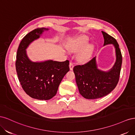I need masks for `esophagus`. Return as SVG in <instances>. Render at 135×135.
<instances>
[{
  "mask_svg": "<svg viewBox=\"0 0 135 135\" xmlns=\"http://www.w3.org/2000/svg\"><path fill=\"white\" fill-rule=\"evenodd\" d=\"M69 68H70V70H73V68H74V64H73V62H70V64H69Z\"/></svg>",
  "mask_w": 135,
  "mask_h": 135,
  "instance_id": "34e87169",
  "label": "esophagus"
}]
</instances>
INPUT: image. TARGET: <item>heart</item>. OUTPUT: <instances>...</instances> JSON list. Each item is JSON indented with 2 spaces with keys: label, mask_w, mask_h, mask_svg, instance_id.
<instances>
[{
  "label": "heart",
  "mask_w": 135,
  "mask_h": 135,
  "mask_svg": "<svg viewBox=\"0 0 135 135\" xmlns=\"http://www.w3.org/2000/svg\"><path fill=\"white\" fill-rule=\"evenodd\" d=\"M88 39L85 36H81L75 40L70 47V49L72 51H78L82 48L87 43ZM93 47L91 44H87L82 50L79 54V59L80 60L84 61L89 59L92 54Z\"/></svg>",
  "instance_id": "1"
}]
</instances>
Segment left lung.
<instances>
[{
    "mask_svg": "<svg viewBox=\"0 0 135 135\" xmlns=\"http://www.w3.org/2000/svg\"><path fill=\"white\" fill-rule=\"evenodd\" d=\"M105 45L112 44L115 48L116 61L108 71L97 68L96 57L84 65L75 66L73 71L80 95L87 99H96L108 95L119 81L122 56L119 44L115 38L102 31Z\"/></svg>",
    "mask_w": 135,
    "mask_h": 135,
    "instance_id": "obj_1",
    "label": "left lung"
}]
</instances>
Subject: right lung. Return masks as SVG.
I'll use <instances>...</instances> for the list:
<instances>
[{"label":"right lung","instance_id":"obj_1","mask_svg":"<svg viewBox=\"0 0 135 135\" xmlns=\"http://www.w3.org/2000/svg\"><path fill=\"white\" fill-rule=\"evenodd\" d=\"M48 30L37 28L28 32L22 39L16 55V71L23 89L31 97L40 100H50L56 95L61 80L70 70L68 60L32 62L28 58L27 47Z\"/></svg>","mask_w":135,"mask_h":135}]
</instances>
